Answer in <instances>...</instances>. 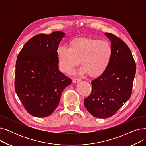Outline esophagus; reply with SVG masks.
<instances>
[{
	"instance_id": "obj_1",
	"label": "esophagus",
	"mask_w": 146,
	"mask_h": 146,
	"mask_svg": "<svg viewBox=\"0 0 146 146\" xmlns=\"http://www.w3.org/2000/svg\"><path fill=\"white\" fill-rule=\"evenodd\" d=\"M80 80H81V79H79V78H74V79H73V82L74 83H78V82H80Z\"/></svg>"
}]
</instances>
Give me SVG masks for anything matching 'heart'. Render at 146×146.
<instances>
[{
    "instance_id": "1",
    "label": "heart",
    "mask_w": 146,
    "mask_h": 146,
    "mask_svg": "<svg viewBox=\"0 0 146 146\" xmlns=\"http://www.w3.org/2000/svg\"><path fill=\"white\" fill-rule=\"evenodd\" d=\"M58 67L61 71L71 73L79 61L80 73L91 77L103 74L109 66L112 56L111 44L106 41L90 38H79L69 43L68 49L60 47L57 50Z\"/></svg>"
}]
</instances>
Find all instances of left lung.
I'll return each instance as SVG.
<instances>
[{
	"mask_svg": "<svg viewBox=\"0 0 146 146\" xmlns=\"http://www.w3.org/2000/svg\"><path fill=\"white\" fill-rule=\"evenodd\" d=\"M105 34L111 42V62L103 74L91 82L92 92L84 99L88 111L99 118L113 116L129 99L136 72L128 45L113 34Z\"/></svg>",
	"mask_w": 146,
	"mask_h": 146,
	"instance_id": "8db88e82",
	"label": "left lung"
}]
</instances>
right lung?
<instances>
[{
    "instance_id": "1",
    "label": "right lung",
    "mask_w": 146,
    "mask_h": 146,
    "mask_svg": "<svg viewBox=\"0 0 146 146\" xmlns=\"http://www.w3.org/2000/svg\"><path fill=\"white\" fill-rule=\"evenodd\" d=\"M64 35L61 31L35 35L18 55L15 90L27 112L35 117L50 115L72 83L58 69L56 52Z\"/></svg>"
}]
</instances>
